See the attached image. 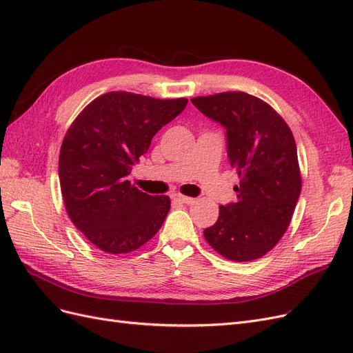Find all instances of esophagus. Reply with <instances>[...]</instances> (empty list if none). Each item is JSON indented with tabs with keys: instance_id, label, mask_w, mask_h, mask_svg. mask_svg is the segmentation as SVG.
<instances>
[{
	"instance_id": "34e87169",
	"label": "esophagus",
	"mask_w": 353,
	"mask_h": 353,
	"mask_svg": "<svg viewBox=\"0 0 353 353\" xmlns=\"http://www.w3.org/2000/svg\"><path fill=\"white\" fill-rule=\"evenodd\" d=\"M172 199L178 203H184V205H191V203H194V199L183 196V194H172Z\"/></svg>"
}]
</instances>
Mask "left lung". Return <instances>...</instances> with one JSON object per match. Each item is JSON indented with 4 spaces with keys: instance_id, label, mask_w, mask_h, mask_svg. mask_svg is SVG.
Listing matches in <instances>:
<instances>
[{
    "instance_id": "1",
    "label": "left lung",
    "mask_w": 353,
    "mask_h": 353,
    "mask_svg": "<svg viewBox=\"0 0 353 353\" xmlns=\"http://www.w3.org/2000/svg\"><path fill=\"white\" fill-rule=\"evenodd\" d=\"M191 103L225 128L230 165L240 176L237 201L219 206L218 221L203 234L223 258L258 259L280 241L301 196L294 137L270 104L250 94L228 91Z\"/></svg>"
}]
</instances>
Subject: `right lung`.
<instances>
[{"instance_id":"right-lung-1","label":"right lung","mask_w":353,"mask_h":353,"mask_svg":"<svg viewBox=\"0 0 353 353\" xmlns=\"http://www.w3.org/2000/svg\"><path fill=\"white\" fill-rule=\"evenodd\" d=\"M187 103L112 91L91 101L70 125L60 148V188L73 225L95 248L130 253L162 227L170 199L143 193L128 175L160 128Z\"/></svg>"}]
</instances>
